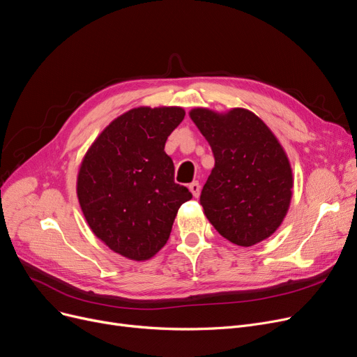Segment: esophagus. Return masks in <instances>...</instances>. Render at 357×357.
<instances>
[{"instance_id": "esophagus-1", "label": "esophagus", "mask_w": 357, "mask_h": 357, "mask_svg": "<svg viewBox=\"0 0 357 357\" xmlns=\"http://www.w3.org/2000/svg\"><path fill=\"white\" fill-rule=\"evenodd\" d=\"M188 188H190V191L192 192V195H194V197H198V195H199V190H201V187H199V183H198L197 181L191 182Z\"/></svg>"}]
</instances>
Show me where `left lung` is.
Masks as SVG:
<instances>
[{"label":"left lung","mask_w":357,"mask_h":357,"mask_svg":"<svg viewBox=\"0 0 357 357\" xmlns=\"http://www.w3.org/2000/svg\"><path fill=\"white\" fill-rule=\"evenodd\" d=\"M190 118L206 137L214 167L199 201L208 222L239 246H252L280 227L293 195V172L283 146L254 112L194 107Z\"/></svg>","instance_id":"left-lung-1"}]
</instances>
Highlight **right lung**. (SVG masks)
I'll return each mask as SVG.
<instances>
[{
    "mask_svg": "<svg viewBox=\"0 0 357 357\" xmlns=\"http://www.w3.org/2000/svg\"><path fill=\"white\" fill-rule=\"evenodd\" d=\"M185 116L179 106H140L115 118L91 143L77 174V198L109 250L147 261L166 245L179 207L192 198L174 181L165 144Z\"/></svg>",
    "mask_w": 357,
    "mask_h": 357,
    "instance_id": "1",
    "label": "right lung"
}]
</instances>
